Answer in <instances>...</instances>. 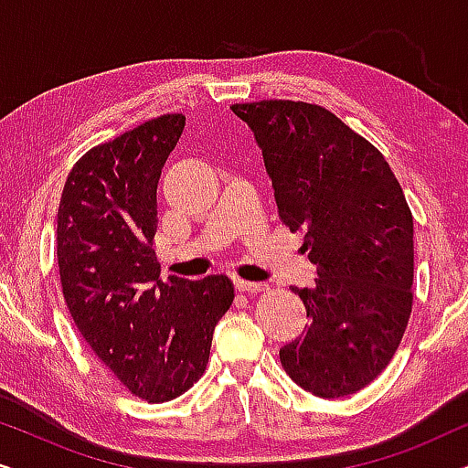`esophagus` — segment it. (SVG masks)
I'll use <instances>...</instances> for the list:
<instances>
[{
  "label": "esophagus",
  "instance_id": "1",
  "mask_svg": "<svg viewBox=\"0 0 468 468\" xmlns=\"http://www.w3.org/2000/svg\"><path fill=\"white\" fill-rule=\"evenodd\" d=\"M234 285H236V290L242 293H260V292L268 290L266 283H255V281H242V279H236Z\"/></svg>",
  "mask_w": 468,
  "mask_h": 468
}]
</instances>
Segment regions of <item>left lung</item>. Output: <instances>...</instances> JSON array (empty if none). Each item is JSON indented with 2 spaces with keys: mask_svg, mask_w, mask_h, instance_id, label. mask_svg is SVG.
<instances>
[{
  "mask_svg": "<svg viewBox=\"0 0 468 468\" xmlns=\"http://www.w3.org/2000/svg\"><path fill=\"white\" fill-rule=\"evenodd\" d=\"M251 127L279 219L304 232L315 287L296 290L304 335L281 347L306 392L341 399L392 360L413 306V215L381 151L324 106L292 100L232 104Z\"/></svg>",
  "mask_w": 468,
  "mask_h": 468,
  "instance_id": "obj_1",
  "label": "left lung"
}]
</instances>
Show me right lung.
<instances>
[{"instance_id": "right-lung-1", "label": "right lung", "mask_w": 468, "mask_h": 468, "mask_svg": "<svg viewBox=\"0 0 468 468\" xmlns=\"http://www.w3.org/2000/svg\"><path fill=\"white\" fill-rule=\"evenodd\" d=\"M185 114L144 121L89 149L57 210L61 290L93 354L133 396L168 402L200 379L213 330L234 303L223 274L159 279L157 183Z\"/></svg>"}]
</instances>
